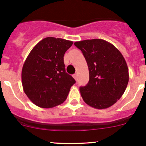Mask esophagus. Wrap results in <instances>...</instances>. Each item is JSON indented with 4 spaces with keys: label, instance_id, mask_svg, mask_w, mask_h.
<instances>
[{
    "label": "esophagus",
    "instance_id": "1",
    "mask_svg": "<svg viewBox=\"0 0 146 146\" xmlns=\"http://www.w3.org/2000/svg\"><path fill=\"white\" fill-rule=\"evenodd\" d=\"M73 78L75 79V80H77V77H78V75L76 74H76H74V75H73Z\"/></svg>",
    "mask_w": 146,
    "mask_h": 146
}]
</instances>
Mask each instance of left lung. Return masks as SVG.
<instances>
[{
    "mask_svg": "<svg viewBox=\"0 0 146 146\" xmlns=\"http://www.w3.org/2000/svg\"><path fill=\"white\" fill-rule=\"evenodd\" d=\"M87 61L90 80L80 92L84 102L95 109H107L123 95L129 82V68L123 55L110 42L101 39L74 43Z\"/></svg>",
    "mask_w": 146,
    "mask_h": 146,
    "instance_id": "8db88e82",
    "label": "left lung"
}]
</instances>
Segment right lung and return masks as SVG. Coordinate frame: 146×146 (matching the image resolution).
Instances as JSON below:
<instances>
[{"label": "right lung", "mask_w": 146, "mask_h": 146, "mask_svg": "<svg viewBox=\"0 0 146 146\" xmlns=\"http://www.w3.org/2000/svg\"><path fill=\"white\" fill-rule=\"evenodd\" d=\"M73 42L46 37L34 47L22 70V84L27 98L42 108L62 104L76 82L66 72L64 56Z\"/></svg>", "instance_id": "1"}]
</instances>
